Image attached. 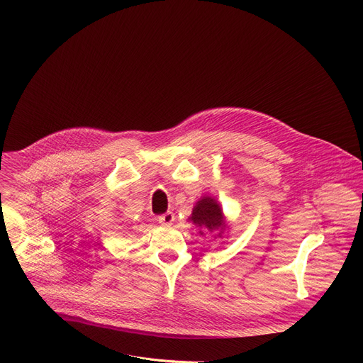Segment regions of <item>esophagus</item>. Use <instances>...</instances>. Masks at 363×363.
<instances>
[{"mask_svg":"<svg viewBox=\"0 0 363 363\" xmlns=\"http://www.w3.org/2000/svg\"><path fill=\"white\" fill-rule=\"evenodd\" d=\"M159 222H160L162 225H172V223L175 222V215L172 213V212H166V213H163V215L159 216Z\"/></svg>","mask_w":363,"mask_h":363,"instance_id":"34e87169","label":"esophagus"}]
</instances>
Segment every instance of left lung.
<instances>
[{"mask_svg":"<svg viewBox=\"0 0 363 363\" xmlns=\"http://www.w3.org/2000/svg\"><path fill=\"white\" fill-rule=\"evenodd\" d=\"M189 220L200 228V234H204V231H219L218 237H222L226 228L222 208L219 203L212 197H203L196 203Z\"/></svg>","mask_w":363,"mask_h":363,"instance_id":"8db88e82","label":"left lung"}]
</instances>
